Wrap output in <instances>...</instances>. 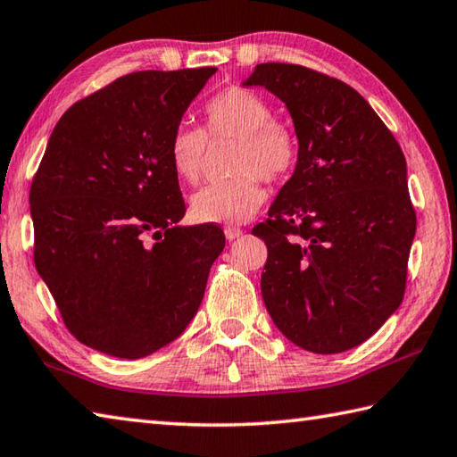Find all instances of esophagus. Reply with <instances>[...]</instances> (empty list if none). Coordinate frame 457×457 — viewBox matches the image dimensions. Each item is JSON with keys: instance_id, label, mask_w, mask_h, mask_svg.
I'll list each match as a JSON object with an SVG mask.
<instances>
[{"instance_id": "34e87169", "label": "esophagus", "mask_w": 457, "mask_h": 457, "mask_svg": "<svg viewBox=\"0 0 457 457\" xmlns=\"http://www.w3.org/2000/svg\"><path fill=\"white\" fill-rule=\"evenodd\" d=\"M223 234H226V237H228L229 241H234V239H237V237L244 236V229H241V228H236V226H228L226 229H223Z\"/></svg>"}]
</instances>
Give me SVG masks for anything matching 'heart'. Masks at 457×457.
Returning <instances> with one entry per match:
<instances>
[{"label":"heart","instance_id":"1","mask_svg":"<svg viewBox=\"0 0 457 457\" xmlns=\"http://www.w3.org/2000/svg\"><path fill=\"white\" fill-rule=\"evenodd\" d=\"M210 137L237 138L231 180L204 186L192 195V216L204 223H241L255 216L265 200L259 176L267 182L287 178L297 164L299 145L295 134L275 122L271 104L244 87H228L212 96L204 109ZM205 132L182 122L168 142L170 164L186 184L202 176Z\"/></svg>","mask_w":457,"mask_h":457}]
</instances>
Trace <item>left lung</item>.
I'll return each mask as SVG.
<instances>
[{"instance_id": "obj_1", "label": "left lung", "mask_w": 457, "mask_h": 457, "mask_svg": "<svg viewBox=\"0 0 457 457\" xmlns=\"http://www.w3.org/2000/svg\"><path fill=\"white\" fill-rule=\"evenodd\" d=\"M244 87L281 98L299 156L270 218L262 295L275 327L317 354L359 346L406 289L416 212L396 138L353 87L289 62H262Z\"/></svg>"}]
</instances>
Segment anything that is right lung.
I'll return each instance as SVG.
<instances>
[{"mask_svg": "<svg viewBox=\"0 0 457 457\" xmlns=\"http://www.w3.org/2000/svg\"><path fill=\"white\" fill-rule=\"evenodd\" d=\"M216 67L138 71L75 103L29 190L33 259L79 343L142 359L198 312L226 245L184 218L168 142Z\"/></svg>", "mask_w": 457, "mask_h": 457, "instance_id": "right-lung-1", "label": "right lung"}]
</instances>
